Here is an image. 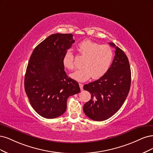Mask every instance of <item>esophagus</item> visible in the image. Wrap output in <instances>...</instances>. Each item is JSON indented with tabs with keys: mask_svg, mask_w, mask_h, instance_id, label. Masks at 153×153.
Returning <instances> with one entry per match:
<instances>
[{
	"mask_svg": "<svg viewBox=\"0 0 153 153\" xmlns=\"http://www.w3.org/2000/svg\"><path fill=\"white\" fill-rule=\"evenodd\" d=\"M79 86H80L81 90H83V85H82V84L79 83Z\"/></svg>",
	"mask_w": 153,
	"mask_h": 153,
	"instance_id": "obj_1",
	"label": "esophagus"
}]
</instances>
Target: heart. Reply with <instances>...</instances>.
I'll list each match as a JSON object with an SVG mask.
<instances>
[{"label":"heart","instance_id":"b5f03b06","mask_svg":"<svg viewBox=\"0 0 153 153\" xmlns=\"http://www.w3.org/2000/svg\"><path fill=\"white\" fill-rule=\"evenodd\" d=\"M77 50L82 56L85 57L81 69L71 74L72 78L77 81H85L93 77L99 79L104 76L111 65L114 52L111 46L107 44L100 45L91 40H85L78 44ZM63 66L68 70L75 68L74 56L67 50L62 58Z\"/></svg>","mask_w":153,"mask_h":153}]
</instances>
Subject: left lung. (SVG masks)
Here are the masks:
<instances>
[{
    "instance_id": "1",
    "label": "left lung",
    "mask_w": 153,
    "mask_h": 153,
    "mask_svg": "<svg viewBox=\"0 0 153 153\" xmlns=\"http://www.w3.org/2000/svg\"><path fill=\"white\" fill-rule=\"evenodd\" d=\"M116 49L111 67L98 80L85 85L91 99L83 107L85 114L91 120L102 121L112 116L119 110L128 95L131 85V70L125 53L113 42Z\"/></svg>"
}]
</instances>
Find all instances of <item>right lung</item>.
Instances as JSON below:
<instances>
[{"label":"right lung","instance_id":"add662e5","mask_svg":"<svg viewBox=\"0 0 153 153\" xmlns=\"http://www.w3.org/2000/svg\"><path fill=\"white\" fill-rule=\"evenodd\" d=\"M75 41L72 33L52 34L34 49L27 67L24 86L33 109L47 119L62 115L70 96L79 93V83L68 77L62 58Z\"/></svg>","mask_w":153,"mask_h":153}]
</instances>
